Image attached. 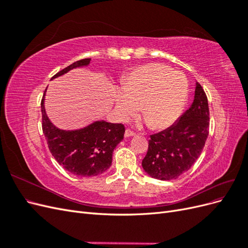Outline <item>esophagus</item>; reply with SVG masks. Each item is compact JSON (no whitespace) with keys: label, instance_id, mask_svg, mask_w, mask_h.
Wrapping results in <instances>:
<instances>
[{"label":"esophagus","instance_id":"obj_1","mask_svg":"<svg viewBox=\"0 0 248 248\" xmlns=\"http://www.w3.org/2000/svg\"><path fill=\"white\" fill-rule=\"evenodd\" d=\"M136 136V132L131 131L130 129H126L125 130V138H129V137H134Z\"/></svg>","mask_w":248,"mask_h":248}]
</instances>
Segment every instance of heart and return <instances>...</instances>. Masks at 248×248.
Listing matches in <instances>:
<instances>
[{
    "mask_svg": "<svg viewBox=\"0 0 248 248\" xmlns=\"http://www.w3.org/2000/svg\"><path fill=\"white\" fill-rule=\"evenodd\" d=\"M188 93V80L182 72L151 63L132 71L124 88L116 94V111L125 121L139 109L144 121L155 128H166L181 115Z\"/></svg>",
    "mask_w": 248,
    "mask_h": 248,
    "instance_id": "obj_1",
    "label": "heart"
}]
</instances>
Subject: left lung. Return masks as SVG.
I'll return each mask as SVG.
<instances>
[{"instance_id": "1", "label": "left lung", "mask_w": 248, "mask_h": 248, "mask_svg": "<svg viewBox=\"0 0 248 248\" xmlns=\"http://www.w3.org/2000/svg\"><path fill=\"white\" fill-rule=\"evenodd\" d=\"M209 119L207 96L197 82L190 108L169 128L150 136L148 152L141 161L147 174L169 181L188 170L205 146Z\"/></svg>"}]
</instances>
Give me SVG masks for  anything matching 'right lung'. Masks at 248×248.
<instances>
[{
	"instance_id": "right-lung-1",
	"label": "right lung",
	"mask_w": 248,
	"mask_h": 248,
	"mask_svg": "<svg viewBox=\"0 0 248 248\" xmlns=\"http://www.w3.org/2000/svg\"><path fill=\"white\" fill-rule=\"evenodd\" d=\"M90 61L91 59H82L74 62L52 78L78 67L87 66ZM44 95L41 100L42 130L57 162L71 174L80 177H93L106 171L111 166L114 149L124 138V125L96 121L78 130L59 129L46 116Z\"/></svg>"
}]
</instances>
